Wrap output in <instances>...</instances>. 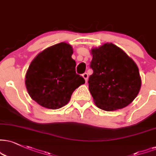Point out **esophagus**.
<instances>
[{
	"instance_id": "esophagus-1",
	"label": "esophagus",
	"mask_w": 156,
	"mask_h": 156,
	"mask_svg": "<svg viewBox=\"0 0 156 156\" xmlns=\"http://www.w3.org/2000/svg\"><path fill=\"white\" fill-rule=\"evenodd\" d=\"M82 76H83V78L84 79V80H85V82H87V79H88V74H87V73L84 72V74H82Z\"/></svg>"
}]
</instances>
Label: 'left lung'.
I'll list each match as a JSON object with an SVG mask.
<instances>
[{"label": "left lung", "mask_w": 156, "mask_h": 156, "mask_svg": "<svg viewBox=\"0 0 156 156\" xmlns=\"http://www.w3.org/2000/svg\"><path fill=\"white\" fill-rule=\"evenodd\" d=\"M89 90L97 106L111 111L127 106L141 87L138 67L122 49L106 43L92 50Z\"/></svg>", "instance_id": "obj_1"}]
</instances>
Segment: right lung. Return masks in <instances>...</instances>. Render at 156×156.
<instances>
[{
  "label": "right lung",
  "mask_w": 156,
  "mask_h": 156,
  "mask_svg": "<svg viewBox=\"0 0 156 156\" xmlns=\"http://www.w3.org/2000/svg\"><path fill=\"white\" fill-rule=\"evenodd\" d=\"M72 46L58 43L39 53L30 63L25 84L29 95L42 106L58 109L66 105L73 92L84 84L76 73Z\"/></svg>",
  "instance_id": "right-lung-1"
}]
</instances>
